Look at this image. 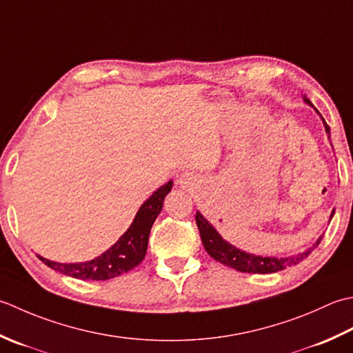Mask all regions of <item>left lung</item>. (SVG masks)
<instances>
[{"mask_svg": "<svg viewBox=\"0 0 353 353\" xmlns=\"http://www.w3.org/2000/svg\"><path fill=\"white\" fill-rule=\"evenodd\" d=\"M305 102L314 106L309 100L305 97ZM317 111V110H315ZM319 112V111H317ZM323 123H325L326 132L330 134V129L326 125L325 119L321 117ZM334 210L332 214H330V219L334 216ZM196 225L201 234V241H203V245L205 251L210 254L214 261H218L221 263L227 265L230 268H234L241 272H253V274H270V272H277L282 271L288 267H292V265L300 263L303 259L307 257V254L319 245L320 239L314 243L312 248H309L303 253H299L296 256H290V257H263V256H256V254H250L245 253V251H241L239 248L233 247L232 243H228L221 237V234L213 228V225L208 222L203 214L196 212Z\"/></svg>", "mask_w": 353, "mask_h": 353, "instance_id": "left-lung-1", "label": "left lung"}]
</instances>
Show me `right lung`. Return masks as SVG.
<instances>
[{
	"mask_svg": "<svg viewBox=\"0 0 353 353\" xmlns=\"http://www.w3.org/2000/svg\"><path fill=\"white\" fill-rule=\"evenodd\" d=\"M172 185H174L172 181L161 185L149 199H146V203H143L131 227L102 256L81 263H57L39 254L38 257L47 267L61 272V274L81 280H108L131 271L146 256L150 228L160 214L163 201L172 190Z\"/></svg>",
	"mask_w": 353,
	"mask_h": 353,
	"instance_id": "right-lung-1",
	"label": "right lung"
}]
</instances>
